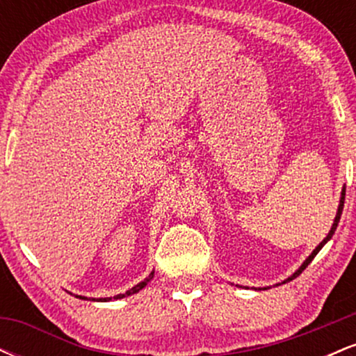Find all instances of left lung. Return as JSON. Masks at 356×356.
I'll use <instances>...</instances> for the list:
<instances>
[{
	"mask_svg": "<svg viewBox=\"0 0 356 356\" xmlns=\"http://www.w3.org/2000/svg\"><path fill=\"white\" fill-rule=\"evenodd\" d=\"M343 202H345V187H343V191H341V199H340V206H338V211H337V218H334V220H333V226H332V229H330V232H328V236H326V238H325V239H323L320 244H318V246H316V249H314V251L312 252V254H309L308 257H306V261H305V263H303V264H301V266H300V269H298V271L295 273V275H293V276H289V277H288V280H286V281H283V284H284V283H288V281L295 280V277H296V276H300V275H301V273H303V271H305V269H306V266H308V264H309V263H312V261H313V257H314V256H316V254H318V252H320V249H321L323 246H325V244H326V243H328V241H330V239H332V236L334 234V231H337V226H338V222H340V218H341V212H343ZM264 289H266V288H264Z\"/></svg>",
	"mask_w": 356,
	"mask_h": 356,
	"instance_id": "1",
	"label": "left lung"
}]
</instances>
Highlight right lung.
<instances>
[{
	"mask_svg": "<svg viewBox=\"0 0 356 356\" xmlns=\"http://www.w3.org/2000/svg\"><path fill=\"white\" fill-rule=\"evenodd\" d=\"M152 277H154V271L150 273L149 277H145V280L142 281V283H138L137 286H134L132 289H129V291H125L124 295H117V296H113V300H120V298H125V296H130V295H134V293H138V291H140L142 288H144V286H147V283H149V281L152 280ZM76 298H81V300H88V298H85V296H76ZM110 300H112V298H100L99 301H110Z\"/></svg>",
	"mask_w": 356,
	"mask_h": 356,
	"instance_id": "right-lung-1",
	"label": "right lung"
}]
</instances>
